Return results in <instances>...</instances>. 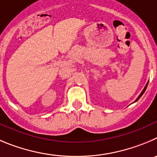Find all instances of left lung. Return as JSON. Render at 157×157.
Listing matches in <instances>:
<instances>
[{
    "label": "left lung",
    "mask_w": 157,
    "mask_h": 157,
    "mask_svg": "<svg viewBox=\"0 0 157 157\" xmlns=\"http://www.w3.org/2000/svg\"><path fill=\"white\" fill-rule=\"evenodd\" d=\"M148 84H149V81H148V83H147V84H146V85L145 86V87H144V89H143V90H142V92H141V94H139V95H138V98H136V100H135V101H134V102H135V101H138V100L139 99V98H140L141 97H142V94H144V92H145V90H146V87H147V86H148Z\"/></svg>",
    "instance_id": "8db88e82"
}]
</instances>
